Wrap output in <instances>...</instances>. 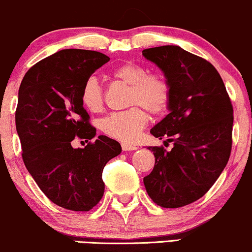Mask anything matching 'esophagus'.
I'll list each match as a JSON object with an SVG mask.
<instances>
[{"instance_id":"obj_1","label":"esophagus","mask_w":252,"mask_h":252,"mask_svg":"<svg viewBox=\"0 0 252 252\" xmlns=\"http://www.w3.org/2000/svg\"><path fill=\"white\" fill-rule=\"evenodd\" d=\"M121 147H123L124 151H133V150H137V149H138L137 145L129 144V143H123V144H121Z\"/></svg>"}]
</instances>
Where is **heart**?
Instances as JSON below:
<instances>
[{"instance_id": "b5f03b06", "label": "heart", "mask_w": 252, "mask_h": 252, "mask_svg": "<svg viewBox=\"0 0 252 252\" xmlns=\"http://www.w3.org/2000/svg\"><path fill=\"white\" fill-rule=\"evenodd\" d=\"M112 75L115 79L131 85L128 93V104L136 105L131 109L120 113H113L101 121V129L107 136L132 142L147 125L148 115L162 114L168 107L170 101V85L164 75L158 73H149L143 64L134 62L118 66ZM82 103L90 113L101 112L103 107V94L98 80L90 77L83 85Z\"/></svg>"}]
</instances>
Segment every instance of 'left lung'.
Masks as SVG:
<instances>
[{
	"mask_svg": "<svg viewBox=\"0 0 252 252\" xmlns=\"http://www.w3.org/2000/svg\"><path fill=\"white\" fill-rule=\"evenodd\" d=\"M142 53L163 72L172 90L169 113L150 132L173 142L170 151L148 148L154 151L155 166L143 181L149 197L159 207H184L204 196L226 167L232 148L233 108L210 62L178 45Z\"/></svg>",
	"mask_w": 252,
	"mask_h": 252,
	"instance_id": "obj_1",
	"label": "left lung"
}]
</instances>
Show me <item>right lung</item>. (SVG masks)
Here are the masks:
<instances>
[{
  "instance_id": "add662e5",
  "label": "right lung",
  "mask_w": 252,
  "mask_h": 252,
  "mask_svg": "<svg viewBox=\"0 0 252 252\" xmlns=\"http://www.w3.org/2000/svg\"><path fill=\"white\" fill-rule=\"evenodd\" d=\"M108 61L98 51L60 50L32 66L19 88L15 125L24 163L51 202L73 212H89L101 201L104 166L121 153V145L107 136L85 148L71 145L75 136H96L80 94Z\"/></svg>"
}]
</instances>
